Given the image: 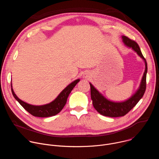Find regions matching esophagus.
Instances as JSON below:
<instances>
[{
  "label": "esophagus",
  "instance_id": "esophagus-1",
  "mask_svg": "<svg viewBox=\"0 0 159 159\" xmlns=\"http://www.w3.org/2000/svg\"><path fill=\"white\" fill-rule=\"evenodd\" d=\"M83 77L85 79H88L90 78V74L89 72H85L83 74Z\"/></svg>",
  "mask_w": 159,
  "mask_h": 159
}]
</instances>
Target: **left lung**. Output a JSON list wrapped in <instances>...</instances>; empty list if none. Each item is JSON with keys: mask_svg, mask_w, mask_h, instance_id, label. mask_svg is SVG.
I'll return each instance as SVG.
<instances>
[{"mask_svg": "<svg viewBox=\"0 0 159 159\" xmlns=\"http://www.w3.org/2000/svg\"><path fill=\"white\" fill-rule=\"evenodd\" d=\"M121 38L126 47L131 48L143 59L145 62V69L138 90L129 99L124 101L115 102L106 99L91 83H89L90 85V96L94 107L101 115L111 118L123 116L127 114L142 98L146 90V77L147 73L146 60L143 57L137 43L125 36H122Z\"/></svg>", "mask_w": 159, "mask_h": 159, "instance_id": "1", "label": "left lung"}]
</instances>
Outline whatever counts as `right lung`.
Here are the masks:
<instances>
[{
	"mask_svg": "<svg viewBox=\"0 0 159 159\" xmlns=\"http://www.w3.org/2000/svg\"><path fill=\"white\" fill-rule=\"evenodd\" d=\"M80 81V79H77L68 85L59 94V95L54 99L52 102L41 106H35L30 104L24 102L23 101L19 99V98L16 95L12 89L11 84V90L14 98L19 102V103L25 108L31 115L36 117L46 118L55 116L59 113L61 109L65 106L68 97L70 93L76 85V84Z\"/></svg>",
	"mask_w": 159,
	"mask_h": 159,
	"instance_id": "1",
	"label": "right lung"
}]
</instances>
